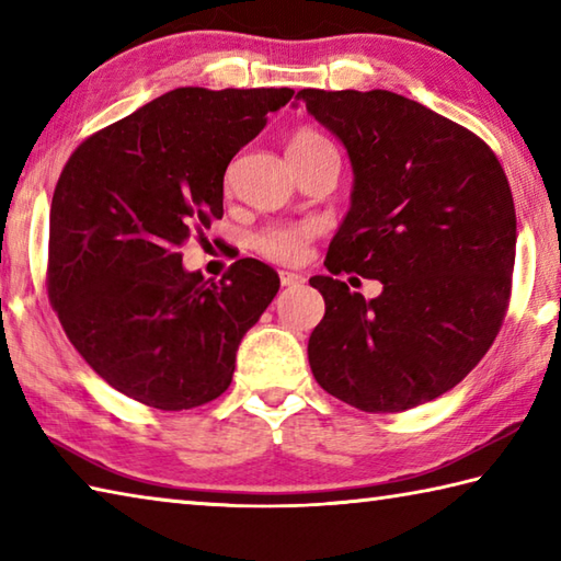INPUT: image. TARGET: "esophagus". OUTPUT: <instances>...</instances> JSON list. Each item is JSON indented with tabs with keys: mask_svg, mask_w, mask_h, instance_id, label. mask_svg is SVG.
<instances>
[{
	"mask_svg": "<svg viewBox=\"0 0 561 561\" xmlns=\"http://www.w3.org/2000/svg\"><path fill=\"white\" fill-rule=\"evenodd\" d=\"M279 282H282V287H299V284H304V277H301L299 272L282 270L279 272Z\"/></svg>",
	"mask_w": 561,
	"mask_h": 561,
	"instance_id": "obj_1",
	"label": "esophagus"
}]
</instances>
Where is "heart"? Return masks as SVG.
Wrapping results in <instances>:
<instances>
[{"label":"heart","mask_w":561,"mask_h":561,"mask_svg":"<svg viewBox=\"0 0 561 561\" xmlns=\"http://www.w3.org/2000/svg\"><path fill=\"white\" fill-rule=\"evenodd\" d=\"M323 146H328V140L318 134V130L299 128L294 130V136L289 138L287 152L289 158H304V156H311L313 150ZM316 236H318V224L313 221L272 224L257 230V233L250 238V245L260 257L277 262V265H299V262L309 257V250Z\"/></svg>","instance_id":"b5f03b06"}]
</instances>
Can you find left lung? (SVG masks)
Masks as SVG:
<instances>
[{"label":"left lung","mask_w":561,"mask_h":561,"mask_svg":"<svg viewBox=\"0 0 561 561\" xmlns=\"http://www.w3.org/2000/svg\"><path fill=\"white\" fill-rule=\"evenodd\" d=\"M353 164L331 274L383 284L377 299L318 274L325 316L309 365L331 397L399 413L457 387L499 335L515 262V206L479 136L387 90H301Z\"/></svg>","instance_id":"obj_1"}]
</instances>
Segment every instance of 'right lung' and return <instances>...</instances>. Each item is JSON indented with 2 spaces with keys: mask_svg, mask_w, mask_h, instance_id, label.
Listing matches in <instances>:
<instances>
[{
  "mask_svg": "<svg viewBox=\"0 0 561 561\" xmlns=\"http://www.w3.org/2000/svg\"><path fill=\"white\" fill-rule=\"evenodd\" d=\"M291 94L180 87L87 138L62 168L48 296L77 353L128 399L182 411L230 387L279 277L243 257L204 282L180 248L224 216L228 162Z\"/></svg>",
  "mask_w": 561,
  "mask_h": 561,
  "instance_id": "right-lung-1",
  "label": "right lung"
}]
</instances>
